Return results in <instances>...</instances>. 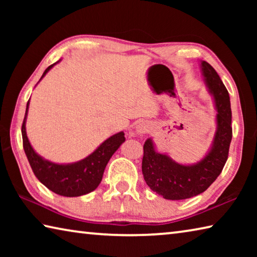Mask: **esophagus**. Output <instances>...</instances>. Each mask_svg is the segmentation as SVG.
<instances>
[{
  "instance_id": "1",
  "label": "esophagus",
  "mask_w": 257,
  "mask_h": 257,
  "mask_svg": "<svg viewBox=\"0 0 257 257\" xmlns=\"http://www.w3.org/2000/svg\"><path fill=\"white\" fill-rule=\"evenodd\" d=\"M151 130V124L147 122V121H141L136 124L135 127V132H136L138 135H143L149 133Z\"/></svg>"
}]
</instances>
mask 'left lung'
I'll return each instance as SVG.
<instances>
[{
    "label": "left lung",
    "mask_w": 257,
    "mask_h": 257,
    "mask_svg": "<svg viewBox=\"0 0 257 257\" xmlns=\"http://www.w3.org/2000/svg\"><path fill=\"white\" fill-rule=\"evenodd\" d=\"M199 67L216 112L215 133L204 158L196 163L182 164L168 153L158 152L152 138H147L144 144L142 171L146 184L156 194L171 201L196 196L214 182L227 162L232 138L228 90L211 64L201 60Z\"/></svg>",
    "instance_id": "8db88e82"
}]
</instances>
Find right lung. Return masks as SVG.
Returning <instances> with one entry per match:
<instances>
[{
    "label": "right lung",
    "instance_id": "1",
    "mask_svg": "<svg viewBox=\"0 0 257 257\" xmlns=\"http://www.w3.org/2000/svg\"><path fill=\"white\" fill-rule=\"evenodd\" d=\"M60 61L61 59L49 68H46L40 81ZM29 101L27 103V107H26L21 134H23L25 153L27 155L30 167H32L37 179L53 193L66 197H78L96 189L99 182L102 181L104 170H105V167L111 156L124 142V133L120 132L112 135L105 139L93 153L86 156L85 159L77 161V162H52V161L46 160L38 154L28 139L27 132H26V121H27L28 115Z\"/></svg>",
    "mask_w": 257,
    "mask_h": 257
}]
</instances>
